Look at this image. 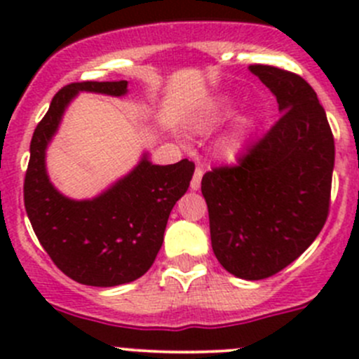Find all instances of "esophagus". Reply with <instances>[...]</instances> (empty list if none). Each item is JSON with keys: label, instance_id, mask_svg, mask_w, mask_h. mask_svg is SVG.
<instances>
[{"label": "esophagus", "instance_id": "34e87169", "mask_svg": "<svg viewBox=\"0 0 359 359\" xmlns=\"http://www.w3.org/2000/svg\"><path fill=\"white\" fill-rule=\"evenodd\" d=\"M201 177H203V168H201V166H196V170H194L193 179H191V189H193V191L200 189Z\"/></svg>", "mask_w": 359, "mask_h": 359}]
</instances>
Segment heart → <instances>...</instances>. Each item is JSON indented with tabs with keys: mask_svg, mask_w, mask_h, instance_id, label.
Instances as JSON below:
<instances>
[{
	"mask_svg": "<svg viewBox=\"0 0 359 359\" xmlns=\"http://www.w3.org/2000/svg\"><path fill=\"white\" fill-rule=\"evenodd\" d=\"M234 147H236V142H234V144H231V146H229V151H233Z\"/></svg>",
	"mask_w": 359,
	"mask_h": 359,
	"instance_id": "obj_1",
	"label": "heart"
}]
</instances>
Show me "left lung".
I'll return each mask as SVG.
<instances>
[{"label":"left lung","mask_w":359,"mask_h":359,"mask_svg":"<svg viewBox=\"0 0 359 359\" xmlns=\"http://www.w3.org/2000/svg\"><path fill=\"white\" fill-rule=\"evenodd\" d=\"M250 71L271 90L281 116L238 158L206 172L217 260L241 280H264L299 259L330 210L334 133L313 86L295 72L264 64Z\"/></svg>","instance_id":"8db88e82"}]
</instances>
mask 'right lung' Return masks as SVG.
Masks as SVG:
<instances>
[{
    "instance_id": "right-lung-1",
    "label": "right lung",
    "mask_w": 359,
    "mask_h": 359,
    "mask_svg": "<svg viewBox=\"0 0 359 359\" xmlns=\"http://www.w3.org/2000/svg\"><path fill=\"white\" fill-rule=\"evenodd\" d=\"M128 81H79L64 86L36 126L24 180V205L39 243L71 280L90 287L130 283L149 271L173 205L194 173L189 159L153 165L146 156L132 173L95 200L74 201L50 184L45 149L72 97L86 92L125 95Z\"/></svg>"
}]
</instances>
